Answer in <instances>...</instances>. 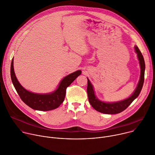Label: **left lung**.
<instances>
[{
	"label": "left lung",
	"instance_id": "1",
	"mask_svg": "<svg viewBox=\"0 0 155 155\" xmlns=\"http://www.w3.org/2000/svg\"><path fill=\"white\" fill-rule=\"evenodd\" d=\"M134 49L135 52L137 54V58L139 61V64L140 66V76L138 85L135 91L129 97L126 98L125 100L116 102L109 103L102 101L96 96L93 86L91 83L89 79L87 78V93L88 96V101L92 107L97 111L107 114H114L120 113V112H122L127 107L133 102V101L136 99L140 93L144 83L145 64L143 55L138 48V47L137 46H135Z\"/></svg>",
	"mask_w": 155,
	"mask_h": 155
}]
</instances>
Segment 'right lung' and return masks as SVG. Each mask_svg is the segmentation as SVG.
I'll return each mask as SVG.
<instances>
[{
  "label": "right lung",
  "instance_id": "1",
  "mask_svg": "<svg viewBox=\"0 0 155 155\" xmlns=\"http://www.w3.org/2000/svg\"><path fill=\"white\" fill-rule=\"evenodd\" d=\"M81 74L80 70L65 77L59 83L58 87L51 93L39 94L31 92L24 88L18 81L13 68V58L10 67V75L13 85L21 100L31 108L47 111L58 108L64 101L66 88Z\"/></svg>",
  "mask_w": 155,
  "mask_h": 155
}]
</instances>
